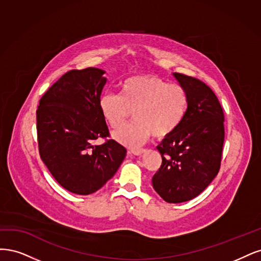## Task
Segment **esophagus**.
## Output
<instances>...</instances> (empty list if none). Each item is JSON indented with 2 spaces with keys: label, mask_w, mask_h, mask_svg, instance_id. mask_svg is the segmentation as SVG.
<instances>
[{
  "label": "esophagus",
  "mask_w": 261,
  "mask_h": 261,
  "mask_svg": "<svg viewBox=\"0 0 261 261\" xmlns=\"http://www.w3.org/2000/svg\"><path fill=\"white\" fill-rule=\"evenodd\" d=\"M130 153L133 154V155H136V156H140V155L145 153V149H143V148H141V149H131Z\"/></svg>",
  "instance_id": "34e87169"
}]
</instances>
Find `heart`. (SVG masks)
<instances>
[{
    "label": "heart",
    "instance_id": "1",
    "mask_svg": "<svg viewBox=\"0 0 261 261\" xmlns=\"http://www.w3.org/2000/svg\"><path fill=\"white\" fill-rule=\"evenodd\" d=\"M119 94L99 97L100 115L109 127L118 129L131 112L134 121L114 133L120 144L137 147L150 136L165 138L179 128L189 106L187 90L155 75H133L123 80Z\"/></svg>",
    "mask_w": 261,
    "mask_h": 261
}]
</instances>
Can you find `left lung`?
<instances>
[{
	"label": "left lung",
	"instance_id": "left-lung-1",
	"mask_svg": "<svg viewBox=\"0 0 261 261\" xmlns=\"http://www.w3.org/2000/svg\"><path fill=\"white\" fill-rule=\"evenodd\" d=\"M187 90L189 106L179 128L157 146L163 163L154 174V190L167 203H183L203 192L220 168L224 116L216 94L200 80L173 72Z\"/></svg>",
	"mask_w": 261,
	"mask_h": 261
}]
</instances>
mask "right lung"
<instances>
[{
    "label": "right lung",
    "mask_w": 261,
    "mask_h": 261,
    "mask_svg": "<svg viewBox=\"0 0 261 261\" xmlns=\"http://www.w3.org/2000/svg\"><path fill=\"white\" fill-rule=\"evenodd\" d=\"M105 71L89 67L70 70L42 96L37 111L41 159L61 186L89 195L112 179L127 155L119 143L94 145L109 131L98 100L107 79Z\"/></svg>",
    "instance_id": "1"
}]
</instances>
